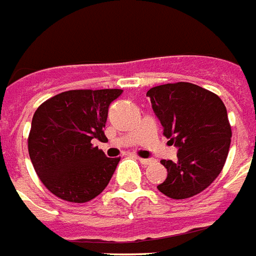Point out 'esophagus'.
Here are the masks:
<instances>
[{
    "mask_svg": "<svg viewBox=\"0 0 256 256\" xmlns=\"http://www.w3.org/2000/svg\"><path fill=\"white\" fill-rule=\"evenodd\" d=\"M138 161H140L141 165H149V164L152 162L150 158H138Z\"/></svg>",
    "mask_w": 256,
    "mask_h": 256,
    "instance_id": "34e87169",
    "label": "esophagus"
}]
</instances>
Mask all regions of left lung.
<instances>
[{
  "label": "left lung",
  "instance_id": "1",
  "mask_svg": "<svg viewBox=\"0 0 256 256\" xmlns=\"http://www.w3.org/2000/svg\"><path fill=\"white\" fill-rule=\"evenodd\" d=\"M164 134L178 148L177 160H162L168 177L157 189L173 200L205 190L222 170L232 142L228 111L220 96L186 82L146 92Z\"/></svg>",
  "mask_w": 256,
  "mask_h": 256
}]
</instances>
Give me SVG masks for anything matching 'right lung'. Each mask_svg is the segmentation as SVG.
Here are the masks:
<instances>
[{
  "label": "right lung",
  "instance_id": "right-lung-1",
  "mask_svg": "<svg viewBox=\"0 0 256 256\" xmlns=\"http://www.w3.org/2000/svg\"><path fill=\"white\" fill-rule=\"evenodd\" d=\"M122 90H72L40 104L32 116L28 154L47 189L68 202L91 201L115 173L120 158L94 146L103 140L108 108Z\"/></svg>",
  "mask_w": 256,
  "mask_h": 256
}]
</instances>
